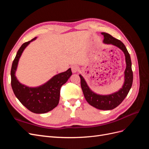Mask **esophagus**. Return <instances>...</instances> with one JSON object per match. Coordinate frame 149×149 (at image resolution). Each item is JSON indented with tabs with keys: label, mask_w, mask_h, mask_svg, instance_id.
<instances>
[{
	"label": "esophagus",
	"mask_w": 149,
	"mask_h": 149,
	"mask_svg": "<svg viewBox=\"0 0 149 149\" xmlns=\"http://www.w3.org/2000/svg\"><path fill=\"white\" fill-rule=\"evenodd\" d=\"M78 70H79V68L77 66H73L71 67V70L73 73H77V72L78 71Z\"/></svg>",
	"instance_id": "1"
}]
</instances>
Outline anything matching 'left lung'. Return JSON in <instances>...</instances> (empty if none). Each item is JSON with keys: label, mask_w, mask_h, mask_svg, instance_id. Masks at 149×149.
<instances>
[{"label": "left lung", "mask_w": 149, "mask_h": 149, "mask_svg": "<svg viewBox=\"0 0 149 149\" xmlns=\"http://www.w3.org/2000/svg\"><path fill=\"white\" fill-rule=\"evenodd\" d=\"M101 34L104 36L103 43L112 45L120 49L124 53L126 68L124 71V83L118 91L108 95H100L94 93L88 86L83 76L79 74L81 86L86 100L90 105L100 110H112L118 107L127 96L133 81V72L130 56L124 44L119 40L114 38L111 35L105 32Z\"/></svg>", "instance_id": "1"}]
</instances>
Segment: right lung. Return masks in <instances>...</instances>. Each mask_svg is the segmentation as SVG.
<instances>
[{
	"label": "right lung",
	"mask_w": 149,
	"mask_h": 149,
	"mask_svg": "<svg viewBox=\"0 0 149 149\" xmlns=\"http://www.w3.org/2000/svg\"><path fill=\"white\" fill-rule=\"evenodd\" d=\"M37 37L24 43L18 50L11 68V86L15 96L25 107L36 114L52 111L59 103L60 88L72 74L71 68L54 76L48 81L38 87L31 88L21 84L15 76L20 58L25 48Z\"/></svg>",
	"instance_id": "1"
}]
</instances>
